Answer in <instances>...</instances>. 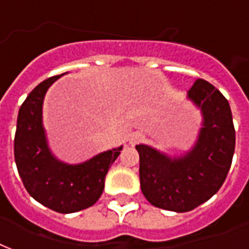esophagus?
Segmentation results:
<instances>
[{
    "label": "esophagus",
    "instance_id": "34e87169",
    "mask_svg": "<svg viewBox=\"0 0 249 249\" xmlns=\"http://www.w3.org/2000/svg\"><path fill=\"white\" fill-rule=\"evenodd\" d=\"M143 139H145V136L141 132H134L129 136V143L130 145H136V143L141 142Z\"/></svg>",
    "mask_w": 249,
    "mask_h": 249
}]
</instances>
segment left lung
<instances>
[{
  "label": "left lung",
  "instance_id": "obj_1",
  "mask_svg": "<svg viewBox=\"0 0 249 249\" xmlns=\"http://www.w3.org/2000/svg\"><path fill=\"white\" fill-rule=\"evenodd\" d=\"M187 99L202 113V128L190 150L171 157L145 143L136 146L142 194L153 206L174 213L191 211L216 194L235 152L227 99L203 79L194 83Z\"/></svg>",
  "mask_w": 249,
  "mask_h": 249
}]
</instances>
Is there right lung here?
Here are the masks:
<instances>
[{
  "instance_id": "1",
  "label": "right lung",
  "mask_w": 249,
  "mask_h": 249,
  "mask_svg": "<svg viewBox=\"0 0 249 249\" xmlns=\"http://www.w3.org/2000/svg\"><path fill=\"white\" fill-rule=\"evenodd\" d=\"M62 75L46 79L29 93L17 119L14 158L27 193L40 204L71 213L95 204L104 190L106 176L123 146L99 153L76 165L55 157L47 142L42 108L47 89Z\"/></svg>"
}]
</instances>
